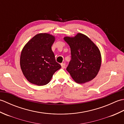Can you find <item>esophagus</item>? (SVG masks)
<instances>
[{"instance_id":"obj_1","label":"esophagus","mask_w":124,"mask_h":124,"mask_svg":"<svg viewBox=\"0 0 124 124\" xmlns=\"http://www.w3.org/2000/svg\"><path fill=\"white\" fill-rule=\"evenodd\" d=\"M61 65L62 68H63V69H64V68H65V63H62L61 64Z\"/></svg>"}]
</instances>
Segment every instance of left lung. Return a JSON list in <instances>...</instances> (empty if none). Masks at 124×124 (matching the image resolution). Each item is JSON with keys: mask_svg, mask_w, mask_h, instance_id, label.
<instances>
[{"mask_svg": "<svg viewBox=\"0 0 124 124\" xmlns=\"http://www.w3.org/2000/svg\"><path fill=\"white\" fill-rule=\"evenodd\" d=\"M70 47L71 59L67 68L73 79L79 84L92 80L98 73L101 56L97 47L87 37L78 33L75 37H65Z\"/></svg>", "mask_w": 124, "mask_h": 124, "instance_id": "obj_1", "label": "left lung"}]
</instances>
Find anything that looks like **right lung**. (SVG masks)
<instances>
[{"mask_svg":"<svg viewBox=\"0 0 124 124\" xmlns=\"http://www.w3.org/2000/svg\"><path fill=\"white\" fill-rule=\"evenodd\" d=\"M55 38L48 33L34 36L23 48L20 65L23 75L30 83L45 85L61 66L56 62L51 47Z\"/></svg>","mask_w":124,"mask_h":124,"instance_id":"1","label":"right lung"}]
</instances>
